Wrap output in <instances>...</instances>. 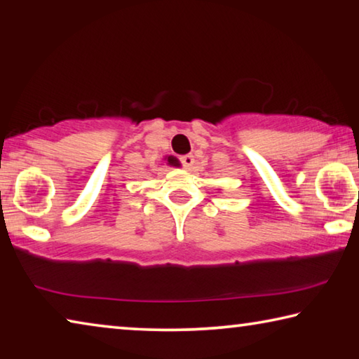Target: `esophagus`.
<instances>
[{
    "label": "esophagus",
    "instance_id": "esophagus-1",
    "mask_svg": "<svg viewBox=\"0 0 359 359\" xmlns=\"http://www.w3.org/2000/svg\"><path fill=\"white\" fill-rule=\"evenodd\" d=\"M180 161H182V165H184V168L190 171V169L194 165V156L193 155H184V156H180Z\"/></svg>",
    "mask_w": 359,
    "mask_h": 359
}]
</instances>
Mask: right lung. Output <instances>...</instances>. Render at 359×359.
Returning <instances> with one entry per match:
<instances>
[{"label":"right lung","instance_id":"add662e5","mask_svg":"<svg viewBox=\"0 0 359 359\" xmlns=\"http://www.w3.org/2000/svg\"><path fill=\"white\" fill-rule=\"evenodd\" d=\"M165 163L168 166H172V168H180L182 165H180V161L177 160V158L175 156H172V155H168V156H165Z\"/></svg>","mask_w":359,"mask_h":359}]
</instances>
